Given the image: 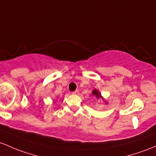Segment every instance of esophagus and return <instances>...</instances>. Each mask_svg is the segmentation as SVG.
Wrapping results in <instances>:
<instances>
[{
	"mask_svg": "<svg viewBox=\"0 0 156 156\" xmlns=\"http://www.w3.org/2000/svg\"><path fill=\"white\" fill-rule=\"evenodd\" d=\"M73 94H79V90H74V91H73Z\"/></svg>",
	"mask_w": 156,
	"mask_h": 156,
	"instance_id": "34e87169",
	"label": "esophagus"
}]
</instances>
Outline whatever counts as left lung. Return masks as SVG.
Wrapping results in <instances>:
<instances>
[{
    "label": "left lung",
    "instance_id": "8db88e82",
    "mask_svg": "<svg viewBox=\"0 0 156 156\" xmlns=\"http://www.w3.org/2000/svg\"><path fill=\"white\" fill-rule=\"evenodd\" d=\"M93 95H94V96H96V97H97L98 99H99V97H101V95H100V94H99V92H98V90H94V91H93Z\"/></svg>",
    "mask_w": 156,
    "mask_h": 156
}]
</instances>
